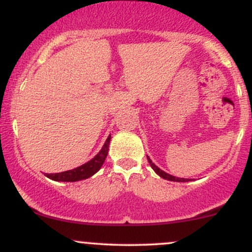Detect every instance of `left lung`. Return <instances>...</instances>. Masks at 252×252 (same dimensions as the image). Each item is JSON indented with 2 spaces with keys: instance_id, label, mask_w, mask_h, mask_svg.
Here are the masks:
<instances>
[{
  "instance_id": "8db88e82",
  "label": "left lung",
  "mask_w": 252,
  "mask_h": 252,
  "mask_svg": "<svg viewBox=\"0 0 252 252\" xmlns=\"http://www.w3.org/2000/svg\"><path fill=\"white\" fill-rule=\"evenodd\" d=\"M147 158H148V156H147ZM148 162H149V164H150V167H152L153 169H154V172L156 173V174L158 175H160L161 178H163V179H166V180H169V181H176V182H187V181H190V179H184V178H176V176H173V175H170V174H168V173H166V172H163L162 169H160L158 168V166H156V164L153 162L152 160H150V158H148Z\"/></svg>"
}]
</instances>
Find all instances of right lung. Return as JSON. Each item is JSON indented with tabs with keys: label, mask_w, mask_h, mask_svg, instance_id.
Segmentation results:
<instances>
[{
	"label": "right lung",
	"mask_w": 252,
	"mask_h": 252,
	"mask_svg": "<svg viewBox=\"0 0 252 252\" xmlns=\"http://www.w3.org/2000/svg\"><path fill=\"white\" fill-rule=\"evenodd\" d=\"M110 140H111V135L108 136L105 143H104L103 148L99 150V153L92 158L91 160L88 161L86 163L82 164V166L77 167V168L66 170V172L62 173H51V174H45L48 179L54 181H63V182H74L84 180V179H88L90 176L96 174L98 170L100 169V167L103 166L104 161H105L106 155H108L109 150V144Z\"/></svg>",
	"instance_id": "1"
}]
</instances>
